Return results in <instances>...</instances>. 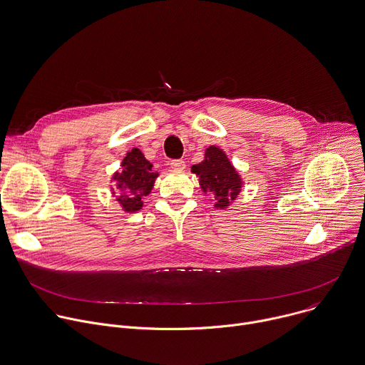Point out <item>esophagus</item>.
<instances>
[{"mask_svg": "<svg viewBox=\"0 0 365 365\" xmlns=\"http://www.w3.org/2000/svg\"><path fill=\"white\" fill-rule=\"evenodd\" d=\"M170 166L173 170H183L186 168V163L183 160H172Z\"/></svg>", "mask_w": 365, "mask_h": 365, "instance_id": "1", "label": "esophagus"}]
</instances>
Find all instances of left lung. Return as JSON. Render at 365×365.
I'll return each instance as SVG.
<instances>
[{
  "instance_id": "8db88e82",
  "label": "left lung",
  "mask_w": 365,
  "mask_h": 365,
  "mask_svg": "<svg viewBox=\"0 0 365 365\" xmlns=\"http://www.w3.org/2000/svg\"><path fill=\"white\" fill-rule=\"evenodd\" d=\"M192 173L199 179L200 190L213 195L216 209L229 207L244 189V179L219 146H209L200 163L192 166Z\"/></svg>"
}]
</instances>
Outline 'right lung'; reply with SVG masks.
<instances>
[{"instance_id": "add662e5", "label": "right lung", "mask_w": 365, "mask_h": 365, "mask_svg": "<svg viewBox=\"0 0 365 365\" xmlns=\"http://www.w3.org/2000/svg\"><path fill=\"white\" fill-rule=\"evenodd\" d=\"M153 165L145 158L140 149L133 148L126 153L120 163V170H115L111 175V182H114V192L117 193L115 202L120 205L125 213H135L143 207V200L152 193L156 179L159 178L158 172H153Z\"/></svg>"}]
</instances>
